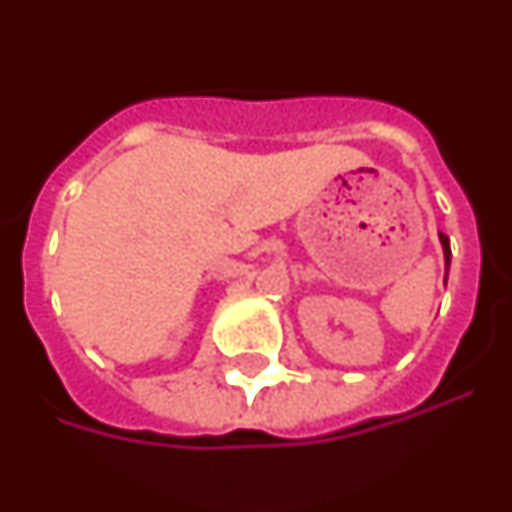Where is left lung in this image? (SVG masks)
<instances>
[{"label":"left lung","instance_id":"1","mask_svg":"<svg viewBox=\"0 0 512 512\" xmlns=\"http://www.w3.org/2000/svg\"><path fill=\"white\" fill-rule=\"evenodd\" d=\"M441 238V246H443V256H446V274H449V259H451V248H449V235L438 233Z\"/></svg>","mask_w":512,"mask_h":512}]
</instances>
